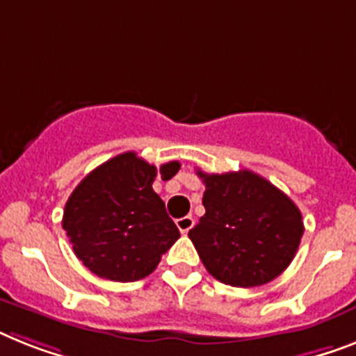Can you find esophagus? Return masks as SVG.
<instances>
[{
  "instance_id": "34e87169",
  "label": "esophagus",
  "mask_w": 356,
  "mask_h": 356,
  "mask_svg": "<svg viewBox=\"0 0 356 356\" xmlns=\"http://www.w3.org/2000/svg\"><path fill=\"white\" fill-rule=\"evenodd\" d=\"M193 224H195V220H193V216H184V218L176 220V225H178V229H180L181 234L189 233V229L193 227Z\"/></svg>"
}]
</instances>
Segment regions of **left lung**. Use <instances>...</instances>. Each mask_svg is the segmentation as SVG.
<instances>
[{"label": "left lung", "mask_w": 356, "mask_h": 356, "mask_svg": "<svg viewBox=\"0 0 356 356\" xmlns=\"http://www.w3.org/2000/svg\"><path fill=\"white\" fill-rule=\"evenodd\" d=\"M196 175L205 184V214L189 238L205 269L234 287L264 286L286 271L304 234L295 202L245 169Z\"/></svg>", "instance_id": "8db88e82"}]
</instances>
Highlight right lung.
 <instances>
[{
	"instance_id": "add662e5",
	"label": "right lung",
	"mask_w": 356,
	"mask_h": 356,
	"mask_svg": "<svg viewBox=\"0 0 356 356\" xmlns=\"http://www.w3.org/2000/svg\"><path fill=\"white\" fill-rule=\"evenodd\" d=\"M178 171V161L156 169L136 152H123L79 181L61 225L89 271L105 280L134 282L156 269L180 231L152 181L158 175L171 180Z\"/></svg>"
}]
</instances>
